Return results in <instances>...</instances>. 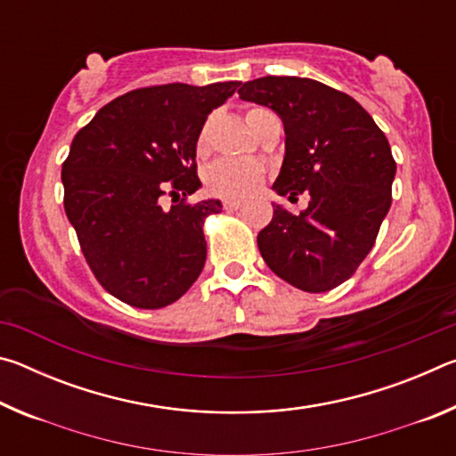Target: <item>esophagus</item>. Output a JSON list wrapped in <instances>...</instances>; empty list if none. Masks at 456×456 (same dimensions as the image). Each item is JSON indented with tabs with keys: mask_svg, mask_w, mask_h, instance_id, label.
<instances>
[{
	"mask_svg": "<svg viewBox=\"0 0 456 456\" xmlns=\"http://www.w3.org/2000/svg\"><path fill=\"white\" fill-rule=\"evenodd\" d=\"M239 207H241V200H237V199L223 200V209H225V211H237Z\"/></svg>",
	"mask_w": 456,
	"mask_h": 456,
	"instance_id": "1",
	"label": "esophagus"
}]
</instances>
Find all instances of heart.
<instances>
[{
    "instance_id": "heart-1",
    "label": "heart",
    "mask_w": 456,
    "mask_h": 456,
    "mask_svg": "<svg viewBox=\"0 0 456 456\" xmlns=\"http://www.w3.org/2000/svg\"><path fill=\"white\" fill-rule=\"evenodd\" d=\"M273 117L265 108H251L247 112V125L256 130L264 118ZM199 149H203V138H200ZM264 167L251 160H235V159H221L213 163L205 173V187L209 192L223 199H239L247 197L264 183Z\"/></svg>"
}]
</instances>
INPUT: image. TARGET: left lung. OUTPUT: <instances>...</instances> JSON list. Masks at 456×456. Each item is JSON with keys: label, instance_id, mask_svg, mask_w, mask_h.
I'll return each mask as SVG.
<instances>
[{"label": "left lung", "instance_id": "left-lung-1", "mask_svg": "<svg viewBox=\"0 0 456 456\" xmlns=\"http://www.w3.org/2000/svg\"><path fill=\"white\" fill-rule=\"evenodd\" d=\"M239 98L283 120L285 157L273 191L289 200L310 195L299 215L273 205L257 235L261 257L297 289L338 288L366 259L390 209L396 163L388 138L356 100L318 80L265 76L245 82Z\"/></svg>", "mask_w": 456, "mask_h": 456}]
</instances>
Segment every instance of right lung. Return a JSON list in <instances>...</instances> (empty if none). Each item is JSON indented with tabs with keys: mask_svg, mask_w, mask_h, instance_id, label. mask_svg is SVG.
<instances>
[{
	"mask_svg": "<svg viewBox=\"0 0 456 456\" xmlns=\"http://www.w3.org/2000/svg\"><path fill=\"white\" fill-rule=\"evenodd\" d=\"M239 84L126 92L74 136L61 165L64 209L92 273L120 302L141 310L171 305L203 272V225L221 203H187L200 187L197 141L213 108ZM167 191L180 200L171 212L159 207Z\"/></svg>",
	"mask_w": 456,
	"mask_h": 456,
	"instance_id": "right-lung-1",
	"label": "right lung"
}]
</instances>
